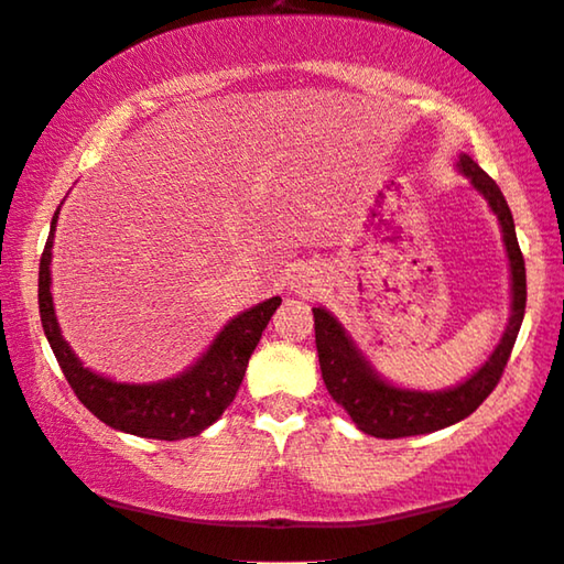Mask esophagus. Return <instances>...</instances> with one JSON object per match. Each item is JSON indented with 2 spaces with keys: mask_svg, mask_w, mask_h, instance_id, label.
Here are the masks:
<instances>
[{
  "mask_svg": "<svg viewBox=\"0 0 564 564\" xmlns=\"http://www.w3.org/2000/svg\"><path fill=\"white\" fill-rule=\"evenodd\" d=\"M296 289H299V291H302V294H310V289H306V286H304V283H299V286H296Z\"/></svg>",
  "mask_w": 564,
  "mask_h": 564,
  "instance_id": "obj_1",
  "label": "esophagus"
}]
</instances>
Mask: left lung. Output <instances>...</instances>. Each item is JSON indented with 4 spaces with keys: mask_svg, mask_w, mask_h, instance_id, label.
I'll return each mask as SVG.
<instances>
[{
    "mask_svg": "<svg viewBox=\"0 0 564 564\" xmlns=\"http://www.w3.org/2000/svg\"><path fill=\"white\" fill-rule=\"evenodd\" d=\"M459 170L471 180V185L485 195L487 204L498 216L502 227V242H506L510 260V281H513V306H510V322L506 335L490 360L469 377L464 384L446 389V392H410L397 389L379 379L369 360L360 356L356 345L333 314L325 310L314 312V340H317L319 369L325 379L327 392L333 400L348 412L360 431L377 435V438H404V435H423L441 431V427L459 423L469 417L482 404L506 371L510 350H513L518 329H521L523 312H527V262H523L521 247L516 239V227L510 208L502 198L495 180L471 160L459 156Z\"/></svg>",
    "mask_w": 564,
    "mask_h": 564,
    "instance_id": "obj_1",
    "label": "left lung"
}]
</instances>
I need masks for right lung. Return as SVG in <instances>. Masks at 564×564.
Here are the masks:
<instances>
[{"label":"right lung","mask_w":564,"mask_h":564,"mask_svg":"<svg viewBox=\"0 0 564 564\" xmlns=\"http://www.w3.org/2000/svg\"><path fill=\"white\" fill-rule=\"evenodd\" d=\"M56 219L58 212L51 219V235L41 254L37 306H41L43 333L74 394L105 425L141 438L180 441L206 431L237 397L254 345L260 343L262 329L268 327L281 299H268L231 319L206 356L177 379L160 384H118L85 369L58 329L54 299H51V247H54Z\"/></svg>","instance_id":"1"}]
</instances>
